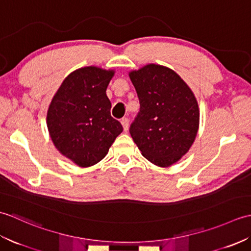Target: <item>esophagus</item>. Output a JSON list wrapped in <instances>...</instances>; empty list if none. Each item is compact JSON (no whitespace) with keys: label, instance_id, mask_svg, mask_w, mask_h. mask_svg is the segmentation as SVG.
I'll use <instances>...</instances> for the list:
<instances>
[{"label":"esophagus","instance_id":"34e87169","mask_svg":"<svg viewBox=\"0 0 251 251\" xmlns=\"http://www.w3.org/2000/svg\"><path fill=\"white\" fill-rule=\"evenodd\" d=\"M121 124L123 126V129H124V131H127L128 130V127H129V121L127 117H124V119L121 120Z\"/></svg>","mask_w":251,"mask_h":251}]
</instances>
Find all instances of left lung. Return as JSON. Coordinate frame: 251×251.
<instances>
[{
    "mask_svg": "<svg viewBox=\"0 0 251 251\" xmlns=\"http://www.w3.org/2000/svg\"><path fill=\"white\" fill-rule=\"evenodd\" d=\"M140 112L129 132L141 154L158 167H169L185 155L200 127L195 96L172 69L149 63L129 72Z\"/></svg>",
    "mask_w": 251,
    "mask_h": 251,
    "instance_id": "8db88e82",
    "label": "left lung"
}]
</instances>
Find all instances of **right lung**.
<instances>
[{
	"label": "right lung",
	"instance_id": "obj_1",
	"mask_svg": "<svg viewBox=\"0 0 251 251\" xmlns=\"http://www.w3.org/2000/svg\"><path fill=\"white\" fill-rule=\"evenodd\" d=\"M114 70L89 66L63 79L47 110L50 139L63 156L79 167L99 163L123 131L111 116L105 94Z\"/></svg>",
	"mask_w": 251,
	"mask_h": 251
}]
</instances>
